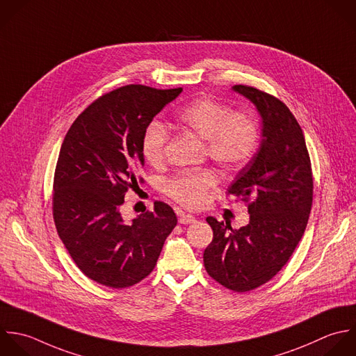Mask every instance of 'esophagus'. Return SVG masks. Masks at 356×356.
<instances>
[{"label": "esophagus", "mask_w": 356, "mask_h": 356, "mask_svg": "<svg viewBox=\"0 0 356 356\" xmlns=\"http://www.w3.org/2000/svg\"><path fill=\"white\" fill-rule=\"evenodd\" d=\"M179 222H180L181 225H190V223H194V222H195V218H194L193 215H190V213H180Z\"/></svg>", "instance_id": "obj_1"}]
</instances>
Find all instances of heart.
Returning a JSON list of instances; mask_svg holds the SVG:
<instances>
[{
	"label": "heart",
	"instance_id": "heart-1",
	"mask_svg": "<svg viewBox=\"0 0 356 356\" xmlns=\"http://www.w3.org/2000/svg\"><path fill=\"white\" fill-rule=\"evenodd\" d=\"M181 126L207 140L208 158L225 173L243 169L258 148L259 130L254 118L218 101L211 95L200 97L186 105L179 113ZM169 133L163 123L151 122L141 138L145 161L154 166L163 162ZM216 184V176L209 169L181 172L165 181L166 194L187 208L204 204L208 190Z\"/></svg>",
	"mask_w": 356,
	"mask_h": 356
}]
</instances>
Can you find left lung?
Instances as JSON below:
<instances>
[{
    "label": "left lung",
    "instance_id": "left-lung-1",
    "mask_svg": "<svg viewBox=\"0 0 356 356\" xmlns=\"http://www.w3.org/2000/svg\"><path fill=\"white\" fill-rule=\"evenodd\" d=\"M233 90L262 118L261 147L227 188V195L248 207L250 223L232 229L208 216L213 240L204 265L219 284L245 293L273 279L297 248L312 208L314 177L302 129L287 105L251 86Z\"/></svg>",
    "mask_w": 356,
    "mask_h": 356
}]
</instances>
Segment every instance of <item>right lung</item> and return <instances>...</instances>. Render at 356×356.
<instances>
[{
  "mask_svg": "<svg viewBox=\"0 0 356 356\" xmlns=\"http://www.w3.org/2000/svg\"><path fill=\"white\" fill-rule=\"evenodd\" d=\"M181 91L119 87L91 102L63 138L52 216L76 266L98 284L126 289L145 279L177 225L173 209L161 201L131 222L123 220L120 207L126 193L138 187L145 127Z\"/></svg>",
  "mask_w": 356,
  "mask_h": 356,
  "instance_id": "right-lung-1",
  "label": "right lung"
}]
</instances>
